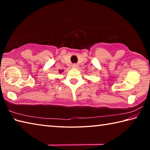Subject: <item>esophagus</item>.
I'll return each instance as SVG.
<instances>
[{"label": "esophagus", "instance_id": "obj_1", "mask_svg": "<svg viewBox=\"0 0 150 150\" xmlns=\"http://www.w3.org/2000/svg\"><path fill=\"white\" fill-rule=\"evenodd\" d=\"M72 67H73V68H77V67H78V65L77 64H73V65H72Z\"/></svg>", "mask_w": 150, "mask_h": 150}]
</instances>
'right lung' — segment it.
<instances>
[{"label":"right lung","instance_id":"obj_1","mask_svg":"<svg viewBox=\"0 0 150 150\" xmlns=\"http://www.w3.org/2000/svg\"><path fill=\"white\" fill-rule=\"evenodd\" d=\"M63 70H62V71H59V73H62V72H63Z\"/></svg>","mask_w":150,"mask_h":150}]
</instances>
